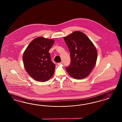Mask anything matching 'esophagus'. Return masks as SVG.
<instances>
[{
	"instance_id": "esophagus-1",
	"label": "esophagus",
	"mask_w": 122,
	"mask_h": 122,
	"mask_svg": "<svg viewBox=\"0 0 122 122\" xmlns=\"http://www.w3.org/2000/svg\"><path fill=\"white\" fill-rule=\"evenodd\" d=\"M63 62H60V63H58V65H60V64H63Z\"/></svg>"
}]
</instances>
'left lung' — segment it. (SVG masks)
Instances as JSON below:
<instances>
[{
	"label": "left lung",
	"mask_w": 122,
	"mask_h": 122,
	"mask_svg": "<svg viewBox=\"0 0 122 122\" xmlns=\"http://www.w3.org/2000/svg\"><path fill=\"white\" fill-rule=\"evenodd\" d=\"M70 54L71 63L66 68L71 77L82 79L88 76L96 64L97 51L85 33L75 31L64 37Z\"/></svg>",
	"instance_id": "1"
}]
</instances>
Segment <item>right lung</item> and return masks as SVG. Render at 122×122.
Listing matches in <instances>:
<instances>
[{
  "label": "right lung",
  "mask_w": 122,
  "mask_h": 122,
  "mask_svg": "<svg viewBox=\"0 0 122 122\" xmlns=\"http://www.w3.org/2000/svg\"><path fill=\"white\" fill-rule=\"evenodd\" d=\"M54 42L53 39L37 37L30 43L23 54V61L26 71L37 81H47L54 73L56 65L52 62L49 52Z\"/></svg>",
  "instance_id": "1"
}]
</instances>
